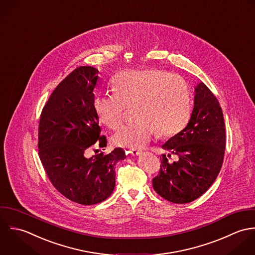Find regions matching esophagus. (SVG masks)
<instances>
[{
    "label": "esophagus",
    "instance_id": "34e87169",
    "mask_svg": "<svg viewBox=\"0 0 255 255\" xmlns=\"http://www.w3.org/2000/svg\"><path fill=\"white\" fill-rule=\"evenodd\" d=\"M129 153H131L132 155H138V154H140L141 151H140V150H137V149H132V150L129 151Z\"/></svg>",
    "mask_w": 255,
    "mask_h": 255
}]
</instances>
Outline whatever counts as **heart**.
Listing matches in <instances>:
<instances>
[{
    "instance_id": "1",
    "label": "heart",
    "mask_w": 255,
    "mask_h": 255,
    "mask_svg": "<svg viewBox=\"0 0 255 255\" xmlns=\"http://www.w3.org/2000/svg\"><path fill=\"white\" fill-rule=\"evenodd\" d=\"M113 93L94 100L100 122L117 129L130 107L136 120L121 127L113 136L116 146L141 149L157 133L173 136L182 131L191 116V92L179 75L159 69L126 71L112 80Z\"/></svg>"
}]
</instances>
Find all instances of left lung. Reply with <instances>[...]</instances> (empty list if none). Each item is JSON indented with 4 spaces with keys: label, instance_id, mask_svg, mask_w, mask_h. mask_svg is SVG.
Returning <instances> with one entry per match:
<instances>
[{
    "label": "left lung",
    "instance_id": "1",
    "mask_svg": "<svg viewBox=\"0 0 255 255\" xmlns=\"http://www.w3.org/2000/svg\"><path fill=\"white\" fill-rule=\"evenodd\" d=\"M226 129L221 105L204 84L195 88L194 108L187 126L171 137L162 149L158 174L153 178L154 191L175 204L194 201L216 180L224 161ZM180 159L172 164L171 153Z\"/></svg>",
    "mask_w": 255,
    "mask_h": 255
}]
</instances>
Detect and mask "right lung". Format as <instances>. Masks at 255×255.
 Returning a JSON list of instances; mask_svg holds the SVG:
<instances>
[{
	"label": "right lung",
	"mask_w": 255,
	"mask_h": 255,
	"mask_svg": "<svg viewBox=\"0 0 255 255\" xmlns=\"http://www.w3.org/2000/svg\"><path fill=\"white\" fill-rule=\"evenodd\" d=\"M99 71L81 66L54 90L38 127V154L53 186L69 200L94 205L108 198L115 186V164L126 157L122 148L87 157L94 145L106 147L94 110Z\"/></svg>",
	"instance_id": "add662e5"
}]
</instances>
